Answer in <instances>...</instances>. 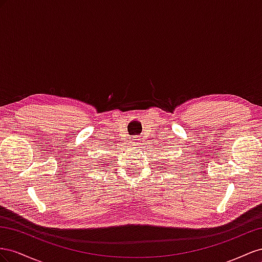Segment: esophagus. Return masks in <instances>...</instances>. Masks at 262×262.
<instances>
[{
    "label": "esophagus",
    "mask_w": 262,
    "mask_h": 262,
    "mask_svg": "<svg viewBox=\"0 0 262 262\" xmlns=\"http://www.w3.org/2000/svg\"><path fill=\"white\" fill-rule=\"evenodd\" d=\"M130 141H132V145L135 147H139L141 145V138L139 136H133L130 138Z\"/></svg>",
    "instance_id": "34e87169"
}]
</instances>
